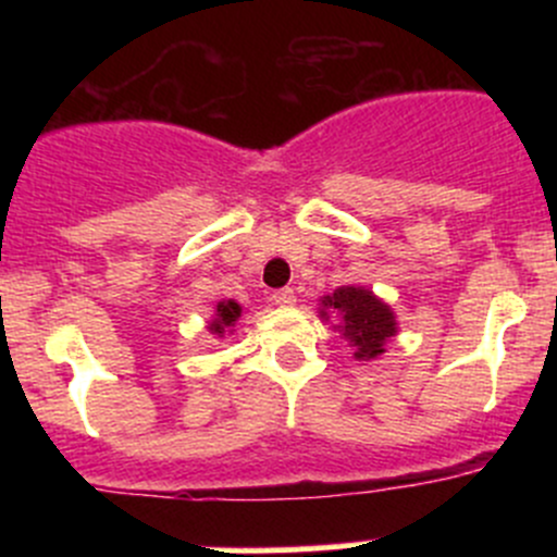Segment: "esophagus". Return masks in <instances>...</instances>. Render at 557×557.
Returning a JSON list of instances; mask_svg holds the SVG:
<instances>
[{
	"label": "esophagus",
	"mask_w": 557,
	"mask_h": 557,
	"mask_svg": "<svg viewBox=\"0 0 557 557\" xmlns=\"http://www.w3.org/2000/svg\"><path fill=\"white\" fill-rule=\"evenodd\" d=\"M272 301H274V305H280V307H294V305H296L294 288H280V290H274Z\"/></svg>",
	"instance_id": "1"
}]
</instances>
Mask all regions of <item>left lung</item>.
Here are the masks:
<instances>
[{"instance_id":"obj_1","label":"left lung","mask_w":557,"mask_h":557,"mask_svg":"<svg viewBox=\"0 0 557 557\" xmlns=\"http://www.w3.org/2000/svg\"><path fill=\"white\" fill-rule=\"evenodd\" d=\"M323 310L320 314L329 318V312L339 314V325L334 329L342 331L347 342L356 347L352 356L358 361H372V358L383 356L385 342L396 336V314L383 299L372 294L361 285H342L331 296L320 299Z\"/></svg>"}]
</instances>
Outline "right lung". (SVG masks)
I'll list each match as a JSON object with an SVG mask.
<instances>
[{"label": "right lung", "mask_w": 557, "mask_h": 557, "mask_svg": "<svg viewBox=\"0 0 557 557\" xmlns=\"http://www.w3.org/2000/svg\"><path fill=\"white\" fill-rule=\"evenodd\" d=\"M239 314H243V307H239L237 301H234V299L218 301V307H215V318L210 320V331H212V334L223 336V334H226L228 329H232L234 323H237Z\"/></svg>", "instance_id": "obj_1"}]
</instances>
